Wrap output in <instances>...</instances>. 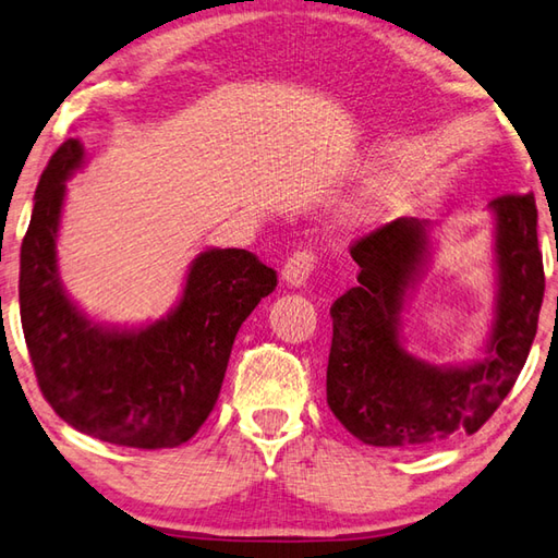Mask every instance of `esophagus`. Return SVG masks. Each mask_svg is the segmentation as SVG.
I'll list each match as a JSON object with an SVG mask.
<instances>
[{
    "label": "esophagus",
    "mask_w": 558,
    "mask_h": 558,
    "mask_svg": "<svg viewBox=\"0 0 558 558\" xmlns=\"http://www.w3.org/2000/svg\"><path fill=\"white\" fill-rule=\"evenodd\" d=\"M317 268V256L312 251H295L282 266V282L290 288H302Z\"/></svg>",
    "instance_id": "esophagus-1"
}]
</instances>
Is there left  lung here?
I'll return each mask as SVG.
<instances>
[{
    "label": "left lung",
    "mask_w": 558,
    "mask_h": 558,
    "mask_svg": "<svg viewBox=\"0 0 558 558\" xmlns=\"http://www.w3.org/2000/svg\"><path fill=\"white\" fill-rule=\"evenodd\" d=\"M498 256V305L485 359L439 368L400 343L404 292L420 278L429 221L400 217L351 246L359 286L331 305L327 402L371 447H424L475 434L508 398L530 356L544 298L534 195L490 202Z\"/></svg>",
    "instance_id": "left-lung-1"
}]
</instances>
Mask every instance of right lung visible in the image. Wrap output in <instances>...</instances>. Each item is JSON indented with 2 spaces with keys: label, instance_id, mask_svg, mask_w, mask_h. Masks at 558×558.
<instances>
[{
  "label": "right lung",
  "instance_id": "right-lung-1",
  "mask_svg": "<svg viewBox=\"0 0 558 558\" xmlns=\"http://www.w3.org/2000/svg\"><path fill=\"white\" fill-rule=\"evenodd\" d=\"M85 163L77 138L50 156L22 241L19 307L38 388L70 427L117 447L173 449L215 410L236 331L278 286L244 248H209L190 266L178 307L141 329L93 324L58 278L65 180Z\"/></svg>",
  "mask_w": 558,
  "mask_h": 558
}]
</instances>
